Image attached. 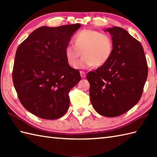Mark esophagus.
<instances>
[{
    "instance_id": "34e87169",
    "label": "esophagus",
    "mask_w": 157,
    "mask_h": 157,
    "mask_svg": "<svg viewBox=\"0 0 157 157\" xmlns=\"http://www.w3.org/2000/svg\"><path fill=\"white\" fill-rule=\"evenodd\" d=\"M79 73H80V75L82 78H84L86 77V73L84 71H79Z\"/></svg>"
}]
</instances>
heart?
I'll return each mask as SVG.
<instances>
[{"label":"heart","instance_id":"b5f03b06","mask_svg":"<svg viewBox=\"0 0 157 157\" xmlns=\"http://www.w3.org/2000/svg\"><path fill=\"white\" fill-rule=\"evenodd\" d=\"M73 43L74 45L69 44L65 48L67 62L73 67L77 65L79 69L100 67L108 63L113 52L111 36L95 29L79 32L74 36ZM82 54L83 57L78 63Z\"/></svg>","mask_w":157,"mask_h":157}]
</instances>
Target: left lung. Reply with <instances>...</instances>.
I'll list each match as a JSON object with an SVG mask.
<instances>
[{"mask_svg": "<svg viewBox=\"0 0 157 157\" xmlns=\"http://www.w3.org/2000/svg\"><path fill=\"white\" fill-rule=\"evenodd\" d=\"M112 36L113 52L108 63L87 74L90 97L100 115L114 117L124 114L140 99L148 76L144 49L125 29H106Z\"/></svg>", "mask_w": 157, "mask_h": 157, "instance_id": "obj_1", "label": "left lung"}]
</instances>
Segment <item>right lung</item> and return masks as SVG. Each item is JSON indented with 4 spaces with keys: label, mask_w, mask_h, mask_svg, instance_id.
Here are the masks:
<instances>
[{
    "label": "right lung",
    "mask_w": 157,
    "mask_h": 157,
    "mask_svg": "<svg viewBox=\"0 0 157 157\" xmlns=\"http://www.w3.org/2000/svg\"><path fill=\"white\" fill-rule=\"evenodd\" d=\"M79 23L35 29L17 49L13 82L21 105L44 119H56L67 111L70 90L81 80L71 67L65 48Z\"/></svg>",
    "instance_id": "1"
}]
</instances>
